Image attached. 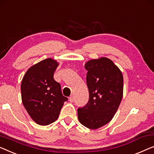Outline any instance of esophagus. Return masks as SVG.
I'll return each instance as SVG.
<instances>
[{
  "mask_svg": "<svg viewBox=\"0 0 154 154\" xmlns=\"http://www.w3.org/2000/svg\"><path fill=\"white\" fill-rule=\"evenodd\" d=\"M69 101L71 102V103H72V102H73V101H74V99H73V95H71L69 98Z\"/></svg>",
  "mask_w": 154,
  "mask_h": 154,
  "instance_id": "1",
  "label": "esophagus"
}]
</instances>
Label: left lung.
<instances>
[{"label": "left lung", "instance_id": "1", "mask_svg": "<svg viewBox=\"0 0 154 154\" xmlns=\"http://www.w3.org/2000/svg\"><path fill=\"white\" fill-rule=\"evenodd\" d=\"M90 98L83 108L78 109V118L90 129L101 128L114 117L123 97L122 73L111 60L102 57L85 64Z\"/></svg>", "mask_w": 154, "mask_h": 154}]
</instances>
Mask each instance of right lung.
Wrapping results in <instances>:
<instances>
[{
	"label": "right lung",
	"mask_w": 154,
	"mask_h": 154,
	"mask_svg": "<svg viewBox=\"0 0 154 154\" xmlns=\"http://www.w3.org/2000/svg\"><path fill=\"white\" fill-rule=\"evenodd\" d=\"M58 64L52 58L44 60L30 66L22 79V103L39 125L46 126L56 121L68 100L62 95L60 84L53 79Z\"/></svg>",
	"instance_id": "add662e5"
}]
</instances>
